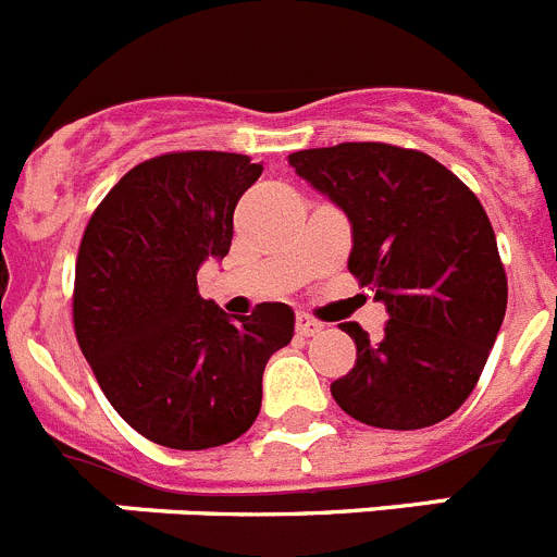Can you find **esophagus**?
<instances>
[{"instance_id": "obj_1", "label": "esophagus", "mask_w": 557, "mask_h": 557, "mask_svg": "<svg viewBox=\"0 0 557 557\" xmlns=\"http://www.w3.org/2000/svg\"><path fill=\"white\" fill-rule=\"evenodd\" d=\"M323 329L321 321H314V318H309V314H298L295 318V332L301 334V337H312V334H318Z\"/></svg>"}]
</instances>
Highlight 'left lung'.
Instances as JSON below:
<instances>
[{
  "label": "left lung",
  "mask_w": 557,
  "mask_h": 557,
  "mask_svg": "<svg viewBox=\"0 0 557 557\" xmlns=\"http://www.w3.org/2000/svg\"><path fill=\"white\" fill-rule=\"evenodd\" d=\"M289 166L351 223L348 270L387 309L382 339L339 323L357 362L332 382L351 418L424 430L471 396L508 307V278L474 191L432 156L346 141L289 156Z\"/></svg>",
  "instance_id": "left-lung-1"
}]
</instances>
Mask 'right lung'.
Returning <instances> with one entry per match:
<instances>
[{
    "instance_id": "1",
    "label": "right lung",
    "mask_w": 557,
    "mask_h": 557,
    "mask_svg": "<svg viewBox=\"0 0 557 557\" xmlns=\"http://www.w3.org/2000/svg\"><path fill=\"white\" fill-rule=\"evenodd\" d=\"M262 164L218 150L133 166L83 234L75 334L111 407L147 441L198 451L236 441L259 416L268 359L293 339L287 304L228 318L198 293L223 259L234 209Z\"/></svg>"
}]
</instances>
